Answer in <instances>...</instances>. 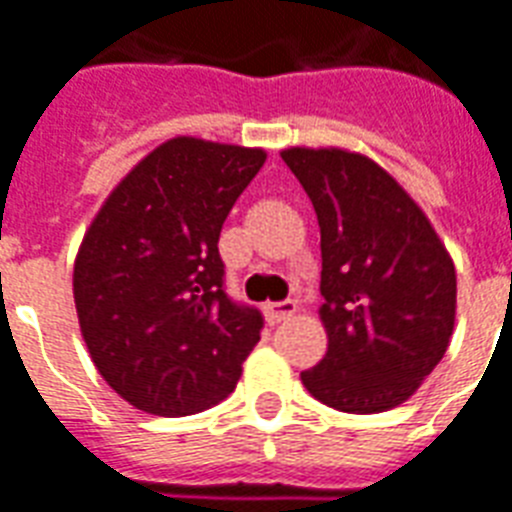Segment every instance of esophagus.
I'll return each mask as SVG.
<instances>
[{
  "mask_svg": "<svg viewBox=\"0 0 512 512\" xmlns=\"http://www.w3.org/2000/svg\"><path fill=\"white\" fill-rule=\"evenodd\" d=\"M297 313V302L294 299H286V302H270V305H264V315H267V321L272 326L280 324V321H286L291 315Z\"/></svg>",
  "mask_w": 512,
  "mask_h": 512,
  "instance_id": "obj_1",
  "label": "esophagus"
}]
</instances>
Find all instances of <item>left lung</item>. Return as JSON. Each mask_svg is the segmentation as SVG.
Here are the masks:
<instances>
[{
	"label": "left lung",
	"mask_w": 512,
	"mask_h": 512,
	"mask_svg": "<svg viewBox=\"0 0 512 512\" xmlns=\"http://www.w3.org/2000/svg\"><path fill=\"white\" fill-rule=\"evenodd\" d=\"M321 226V321L329 348L302 383L343 413H383L448 351L456 270L424 210L386 169L343 148H288Z\"/></svg>",
	"instance_id": "left-lung-1"
}]
</instances>
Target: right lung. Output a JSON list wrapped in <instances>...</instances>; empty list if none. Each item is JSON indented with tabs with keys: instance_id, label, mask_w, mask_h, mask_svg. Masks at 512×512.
<instances>
[{
	"instance_id": "obj_1",
	"label": "right lung",
	"mask_w": 512,
	"mask_h": 512,
	"mask_svg": "<svg viewBox=\"0 0 512 512\" xmlns=\"http://www.w3.org/2000/svg\"><path fill=\"white\" fill-rule=\"evenodd\" d=\"M267 153L172 137L126 175L80 242L72 294L107 386L153 416H194L237 386L264 318L224 291L218 237Z\"/></svg>"
}]
</instances>
